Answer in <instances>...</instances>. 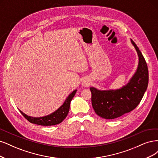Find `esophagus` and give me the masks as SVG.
Here are the masks:
<instances>
[{
    "label": "esophagus",
    "instance_id": "esophagus-1",
    "mask_svg": "<svg viewBox=\"0 0 158 158\" xmlns=\"http://www.w3.org/2000/svg\"><path fill=\"white\" fill-rule=\"evenodd\" d=\"M82 85L84 86H89L90 85V81L88 78H85L82 81Z\"/></svg>",
    "mask_w": 158,
    "mask_h": 158
}]
</instances>
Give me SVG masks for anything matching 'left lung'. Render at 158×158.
I'll list each match as a JSON object with an SVG mask.
<instances>
[{"label":"left lung","mask_w":158,"mask_h":158,"mask_svg":"<svg viewBox=\"0 0 158 158\" xmlns=\"http://www.w3.org/2000/svg\"><path fill=\"white\" fill-rule=\"evenodd\" d=\"M139 56L136 72L129 83L115 90H100L90 87L93 108L95 113L104 119H113L129 113L139 104L148 85V69L139 48L131 39Z\"/></svg>","instance_id":"obj_1"}]
</instances>
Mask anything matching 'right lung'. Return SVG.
<instances>
[{
  "instance_id": "add662e5",
  "label": "right lung",
  "mask_w": 158,
  "mask_h": 158,
  "mask_svg": "<svg viewBox=\"0 0 158 158\" xmlns=\"http://www.w3.org/2000/svg\"><path fill=\"white\" fill-rule=\"evenodd\" d=\"M76 91L77 90H75L68 96L63 105L58 110L48 115L42 117V118H33V117H30L23 114L22 111L19 110V111L24 118L31 123L43 126H50L59 124L61 122H62L66 118V116L68 115L69 110L70 102L75 96Z\"/></svg>"
}]
</instances>
